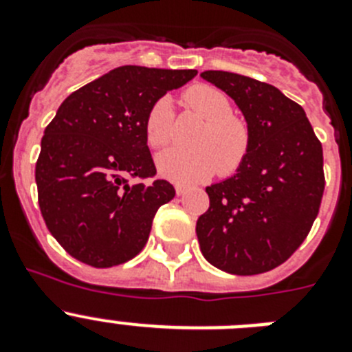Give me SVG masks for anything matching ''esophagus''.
<instances>
[{"instance_id": "esophagus-1", "label": "esophagus", "mask_w": 352, "mask_h": 352, "mask_svg": "<svg viewBox=\"0 0 352 352\" xmlns=\"http://www.w3.org/2000/svg\"><path fill=\"white\" fill-rule=\"evenodd\" d=\"M185 192H186V185H182V183H178V185H176V194L182 195V194H185Z\"/></svg>"}]
</instances>
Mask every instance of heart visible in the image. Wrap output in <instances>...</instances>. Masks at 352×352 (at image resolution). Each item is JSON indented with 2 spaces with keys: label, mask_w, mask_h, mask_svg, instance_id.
<instances>
[{
  "label": "heart",
  "mask_w": 352,
  "mask_h": 352,
  "mask_svg": "<svg viewBox=\"0 0 352 352\" xmlns=\"http://www.w3.org/2000/svg\"><path fill=\"white\" fill-rule=\"evenodd\" d=\"M183 104L204 120L192 138L190 149L174 148L158 155V173L178 183L204 182L213 174L231 176L247 160L252 132L247 120L232 113V104L222 89L194 84L183 93ZM144 135L149 148L162 149L174 139L173 104L160 96L148 109Z\"/></svg>",
  "instance_id": "obj_1"
}]
</instances>
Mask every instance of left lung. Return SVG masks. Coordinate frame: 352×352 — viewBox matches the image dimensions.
I'll list each match as a JSON object with an SVG mask.
<instances>
[{"mask_svg": "<svg viewBox=\"0 0 352 352\" xmlns=\"http://www.w3.org/2000/svg\"><path fill=\"white\" fill-rule=\"evenodd\" d=\"M201 77L231 96L252 132L238 173L206 186L210 208L195 226L201 252L232 275L266 273L298 250L319 213L321 141L303 107L272 84L222 70Z\"/></svg>", "mask_w": 352, "mask_h": 352, "instance_id": "left-lung-1", "label": "left lung"}]
</instances>
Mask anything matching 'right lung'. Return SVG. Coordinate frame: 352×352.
<instances>
[{"instance_id":"add662e5","label":"right lung","mask_w":352,"mask_h":352,"mask_svg":"<svg viewBox=\"0 0 352 352\" xmlns=\"http://www.w3.org/2000/svg\"><path fill=\"white\" fill-rule=\"evenodd\" d=\"M195 76L126 65L60 105L43 132L35 179L45 226L72 257L111 268L144 248L155 213L176 194L155 179L144 118L155 100Z\"/></svg>"}]
</instances>
